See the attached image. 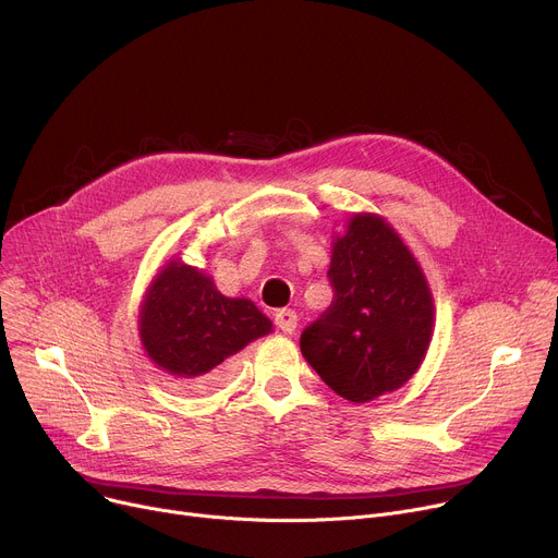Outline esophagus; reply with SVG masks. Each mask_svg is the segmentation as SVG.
Segmentation results:
<instances>
[{"instance_id":"34e87169","label":"esophagus","mask_w":558,"mask_h":558,"mask_svg":"<svg viewBox=\"0 0 558 558\" xmlns=\"http://www.w3.org/2000/svg\"><path fill=\"white\" fill-rule=\"evenodd\" d=\"M274 320H276V327L282 329L284 333H293L295 327H298V315L291 308H278L276 315H274Z\"/></svg>"}]
</instances>
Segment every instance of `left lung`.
<instances>
[{"label":"left lung","instance_id":"left-lung-1","mask_svg":"<svg viewBox=\"0 0 558 558\" xmlns=\"http://www.w3.org/2000/svg\"><path fill=\"white\" fill-rule=\"evenodd\" d=\"M331 306L300 351L340 397L364 404L404 386L426 357L435 304L422 267L381 216L355 214L336 235Z\"/></svg>","mask_w":558,"mask_h":558}]
</instances>
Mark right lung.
Wrapping results in <instances>:
<instances>
[{
	"label": "right lung",
	"instance_id": "obj_1",
	"mask_svg": "<svg viewBox=\"0 0 558 558\" xmlns=\"http://www.w3.org/2000/svg\"><path fill=\"white\" fill-rule=\"evenodd\" d=\"M271 333V320L247 298L222 295L196 267L170 260L151 280L138 313L147 357L190 388L225 379L229 360Z\"/></svg>",
	"mask_w": 558,
	"mask_h": 558
}]
</instances>
